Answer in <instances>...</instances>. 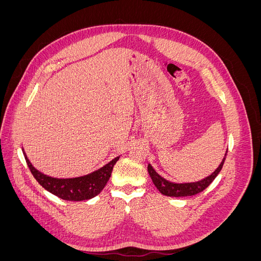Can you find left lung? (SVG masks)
<instances>
[{
    "label": "left lung",
    "instance_id": "left-lung-1",
    "mask_svg": "<svg viewBox=\"0 0 261 261\" xmlns=\"http://www.w3.org/2000/svg\"><path fill=\"white\" fill-rule=\"evenodd\" d=\"M227 151L225 152L222 161L219 164V167L215 170V172H212L210 175L207 177H204L200 180L197 181H191V183H174V181H170L168 179H165L162 177L160 174H158L155 170L152 168L151 164H148V173L150 177L152 179V183L154 186L158 188L161 194L165 196H170V197H185V196H193L202 192L204 188H207L211 183L212 180L217 177L219 174V172L221 171L223 167V163L225 161V156H226Z\"/></svg>",
    "mask_w": 261,
    "mask_h": 261
}]
</instances>
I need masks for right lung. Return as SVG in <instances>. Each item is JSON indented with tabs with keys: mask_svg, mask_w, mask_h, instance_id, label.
Instances as JSON below:
<instances>
[{
	"mask_svg": "<svg viewBox=\"0 0 261 261\" xmlns=\"http://www.w3.org/2000/svg\"><path fill=\"white\" fill-rule=\"evenodd\" d=\"M22 152L25 155L28 168L33 173L34 177L38 180V183L51 194L60 197L61 199L69 201L87 200L100 194L111 176L114 164L120 159V155H118L102 168L89 173V174L72 178H58L43 174L42 172L37 170L29 161L23 149Z\"/></svg>",
	"mask_w": 261,
	"mask_h": 261,
	"instance_id": "right-lung-1",
	"label": "right lung"
}]
</instances>
